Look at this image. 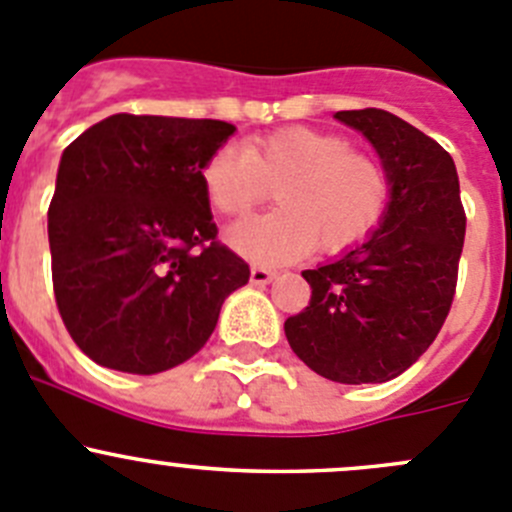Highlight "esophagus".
Listing matches in <instances>:
<instances>
[{
	"label": "esophagus",
	"mask_w": 512,
	"mask_h": 512,
	"mask_svg": "<svg viewBox=\"0 0 512 512\" xmlns=\"http://www.w3.org/2000/svg\"><path fill=\"white\" fill-rule=\"evenodd\" d=\"M274 271H269V269H264V266H253L251 269V284H256V286H266L269 284L271 279H274Z\"/></svg>",
	"instance_id": "obj_1"
}]
</instances>
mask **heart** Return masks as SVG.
<instances>
[{
  "instance_id": "b5f03b06",
  "label": "heart",
  "mask_w": 512,
  "mask_h": 512,
  "mask_svg": "<svg viewBox=\"0 0 512 512\" xmlns=\"http://www.w3.org/2000/svg\"><path fill=\"white\" fill-rule=\"evenodd\" d=\"M213 211L243 218L269 201L281 208L241 223L231 243L253 264L279 266L311 248L342 253L382 223L389 206V175L374 155L354 150L344 135L314 128H284L221 145L201 168Z\"/></svg>"
}]
</instances>
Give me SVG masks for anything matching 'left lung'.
<instances>
[{
    "instance_id": "left-lung-1",
    "label": "left lung",
    "mask_w": 512,
    "mask_h": 512,
    "mask_svg": "<svg viewBox=\"0 0 512 512\" xmlns=\"http://www.w3.org/2000/svg\"><path fill=\"white\" fill-rule=\"evenodd\" d=\"M334 118L377 148L392 201L362 246L301 271L311 299L286 319L284 332L321 377L389 382L427 352L450 314L465 243L460 180L440 143L387 110H342Z\"/></svg>"
}]
</instances>
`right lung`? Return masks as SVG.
I'll list each match as a JSON object with an SVG mask.
<instances>
[{"instance_id": "obj_1", "label": "right lung", "mask_w": 512, "mask_h": 512, "mask_svg": "<svg viewBox=\"0 0 512 512\" xmlns=\"http://www.w3.org/2000/svg\"><path fill=\"white\" fill-rule=\"evenodd\" d=\"M223 120L118 113L65 148L47 211L52 289L77 347L107 369L178 367L251 276L218 241L201 168Z\"/></svg>"}]
</instances>
